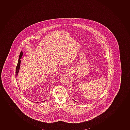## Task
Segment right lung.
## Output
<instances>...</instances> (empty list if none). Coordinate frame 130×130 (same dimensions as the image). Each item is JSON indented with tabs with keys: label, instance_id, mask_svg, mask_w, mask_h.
Here are the masks:
<instances>
[{
	"label": "right lung",
	"instance_id": "1",
	"mask_svg": "<svg viewBox=\"0 0 130 130\" xmlns=\"http://www.w3.org/2000/svg\"><path fill=\"white\" fill-rule=\"evenodd\" d=\"M23 54L22 52H21L20 54L19 55V59L18 60V64H17V67H16V70H15V76H17L18 75V72L19 71V68H20V65L21 60L20 59L22 57V56Z\"/></svg>",
	"mask_w": 130,
	"mask_h": 130
}]
</instances>
